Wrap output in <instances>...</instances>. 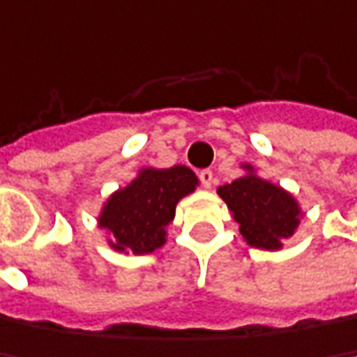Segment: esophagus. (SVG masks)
I'll return each mask as SVG.
<instances>
[{
    "label": "esophagus",
    "mask_w": 357,
    "mask_h": 357,
    "mask_svg": "<svg viewBox=\"0 0 357 357\" xmlns=\"http://www.w3.org/2000/svg\"><path fill=\"white\" fill-rule=\"evenodd\" d=\"M197 176H199V183H202V187H206V189H210V187L214 185V181H216L212 170H202Z\"/></svg>",
    "instance_id": "34e87169"
}]
</instances>
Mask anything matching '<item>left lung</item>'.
Returning a JSON list of instances; mask_svg holds the SVG:
<instances>
[{
  "instance_id": "obj_1",
  "label": "left lung",
  "mask_w": 357,
  "mask_h": 357,
  "mask_svg": "<svg viewBox=\"0 0 357 357\" xmlns=\"http://www.w3.org/2000/svg\"><path fill=\"white\" fill-rule=\"evenodd\" d=\"M245 176L218 189L233 218L239 222L243 239L258 250H280L299 225V206L291 193L254 174L250 164Z\"/></svg>"
}]
</instances>
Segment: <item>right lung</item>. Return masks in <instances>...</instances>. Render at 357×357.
<instances>
[{
	"mask_svg": "<svg viewBox=\"0 0 357 357\" xmlns=\"http://www.w3.org/2000/svg\"><path fill=\"white\" fill-rule=\"evenodd\" d=\"M195 187L197 176L187 166L145 168L105 202L99 227L112 233L109 245L116 252L151 254L164 245L178 199L193 193Z\"/></svg>",
	"mask_w": 357,
	"mask_h": 357,
	"instance_id": "obj_1",
	"label": "right lung"
}]
</instances>
